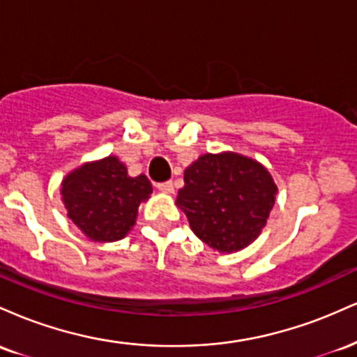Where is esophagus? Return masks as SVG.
<instances>
[{
  "label": "esophagus",
  "instance_id": "34e87169",
  "mask_svg": "<svg viewBox=\"0 0 357 357\" xmlns=\"http://www.w3.org/2000/svg\"><path fill=\"white\" fill-rule=\"evenodd\" d=\"M158 190L171 195V192H174V184H173V181H162L158 184Z\"/></svg>",
  "mask_w": 357,
  "mask_h": 357
}]
</instances>
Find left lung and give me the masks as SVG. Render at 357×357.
Here are the masks:
<instances>
[{
  "mask_svg": "<svg viewBox=\"0 0 357 357\" xmlns=\"http://www.w3.org/2000/svg\"><path fill=\"white\" fill-rule=\"evenodd\" d=\"M277 186L264 166L235 153L204 154L184 171L178 204L191 230L218 252H236L260 235Z\"/></svg>",
  "mask_w": 357,
  "mask_h": 357,
  "instance_id": "1",
  "label": "left lung"
}]
</instances>
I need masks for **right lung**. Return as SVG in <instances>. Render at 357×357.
<instances>
[{
    "instance_id": "right-lung-1",
    "label": "right lung",
    "mask_w": 357,
    "mask_h": 357,
    "mask_svg": "<svg viewBox=\"0 0 357 357\" xmlns=\"http://www.w3.org/2000/svg\"><path fill=\"white\" fill-rule=\"evenodd\" d=\"M61 196L70 218L90 240L116 241L136 223L137 208L153 192L144 174L127 176L114 155L75 169L61 183Z\"/></svg>"
}]
</instances>
